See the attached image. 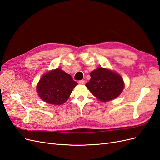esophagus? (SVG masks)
I'll return each mask as SVG.
<instances>
[{
    "label": "esophagus",
    "mask_w": 160,
    "mask_h": 160,
    "mask_svg": "<svg viewBox=\"0 0 160 160\" xmlns=\"http://www.w3.org/2000/svg\"><path fill=\"white\" fill-rule=\"evenodd\" d=\"M79 84H86V81L84 80H82L79 81Z\"/></svg>",
    "instance_id": "1"
}]
</instances>
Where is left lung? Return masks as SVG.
<instances>
[{
	"mask_svg": "<svg viewBox=\"0 0 160 160\" xmlns=\"http://www.w3.org/2000/svg\"><path fill=\"white\" fill-rule=\"evenodd\" d=\"M90 75V80L86 86L100 101L107 102L116 98L124 88L122 76L108 69L98 67Z\"/></svg>",
	"mask_w": 160,
	"mask_h": 160,
	"instance_id": "1",
	"label": "left lung"
}]
</instances>
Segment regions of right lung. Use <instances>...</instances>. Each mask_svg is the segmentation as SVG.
<instances>
[{
  "instance_id": "add662e5",
  "label": "right lung",
  "mask_w": 160,
  "mask_h": 160,
  "mask_svg": "<svg viewBox=\"0 0 160 160\" xmlns=\"http://www.w3.org/2000/svg\"><path fill=\"white\" fill-rule=\"evenodd\" d=\"M77 84L70 74L60 68H56L42 76L37 84V91L44 102L60 105L68 100Z\"/></svg>"
}]
</instances>
